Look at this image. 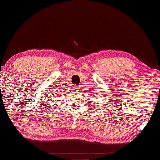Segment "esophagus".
Here are the masks:
<instances>
[{
  "instance_id": "esophagus-1",
  "label": "esophagus",
  "mask_w": 160,
  "mask_h": 160,
  "mask_svg": "<svg viewBox=\"0 0 160 160\" xmlns=\"http://www.w3.org/2000/svg\"><path fill=\"white\" fill-rule=\"evenodd\" d=\"M73 89H74L75 91H78L79 87H77V86H74V87H73Z\"/></svg>"
}]
</instances>
